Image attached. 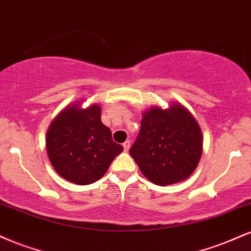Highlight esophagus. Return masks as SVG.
Wrapping results in <instances>:
<instances>
[{"label": "esophagus", "mask_w": 251, "mask_h": 251, "mask_svg": "<svg viewBox=\"0 0 251 251\" xmlns=\"http://www.w3.org/2000/svg\"><path fill=\"white\" fill-rule=\"evenodd\" d=\"M123 146H124V150H125V151H128V149H129V140H126V142L123 144Z\"/></svg>", "instance_id": "34e87169"}]
</instances>
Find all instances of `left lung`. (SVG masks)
Segmentation results:
<instances>
[{"instance_id": "1", "label": "left lung", "mask_w": 251, "mask_h": 251, "mask_svg": "<svg viewBox=\"0 0 251 251\" xmlns=\"http://www.w3.org/2000/svg\"><path fill=\"white\" fill-rule=\"evenodd\" d=\"M139 134L129 154L142 174L165 186L189 178L200 163L203 137L195 117L180 103L151 107L143 113Z\"/></svg>"}]
</instances>
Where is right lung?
I'll return each mask as SVG.
<instances>
[{"label": "right lung", "mask_w": 251, "mask_h": 251, "mask_svg": "<svg viewBox=\"0 0 251 251\" xmlns=\"http://www.w3.org/2000/svg\"><path fill=\"white\" fill-rule=\"evenodd\" d=\"M46 149L57 175L77 185L99 180L124 150L101 123L100 105L81 108L80 101L62 109L51 122Z\"/></svg>", "instance_id": "obj_1"}]
</instances>
